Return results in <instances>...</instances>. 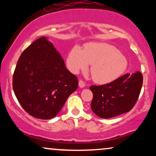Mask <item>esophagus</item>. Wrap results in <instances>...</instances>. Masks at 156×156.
<instances>
[{
  "mask_svg": "<svg viewBox=\"0 0 156 156\" xmlns=\"http://www.w3.org/2000/svg\"><path fill=\"white\" fill-rule=\"evenodd\" d=\"M78 86H79V87H80V88H83V87H85L86 84L84 83V82L83 81V80H80L79 81H78Z\"/></svg>",
  "mask_w": 156,
  "mask_h": 156,
  "instance_id": "obj_1",
  "label": "esophagus"
}]
</instances>
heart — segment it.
<instances>
[{
  "label": "heart",
  "instance_id": "1",
  "mask_svg": "<svg viewBox=\"0 0 156 156\" xmlns=\"http://www.w3.org/2000/svg\"><path fill=\"white\" fill-rule=\"evenodd\" d=\"M92 64L91 75L94 81L108 83L125 72L128 67L125 56L117 48L107 43H89L83 51L78 46L71 48L67 57V66L70 72L77 74Z\"/></svg>",
  "mask_w": 156,
  "mask_h": 156
}]
</instances>
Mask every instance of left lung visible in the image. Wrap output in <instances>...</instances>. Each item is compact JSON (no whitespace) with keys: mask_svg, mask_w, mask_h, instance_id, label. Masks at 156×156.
Here are the masks:
<instances>
[{"mask_svg":"<svg viewBox=\"0 0 156 156\" xmlns=\"http://www.w3.org/2000/svg\"><path fill=\"white\" fill-rule=\"evenodd\" d=\"M140 72L130 73L101 86H91L92 112L99 117L108 119L128 112L136 103L142 87Z\"/></svg>","mask_w":156,"mask_h":156,"instance_id":"left-lung-1","label":"left lung"}]
</instances>
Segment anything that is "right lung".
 <instances>
[{
    "label": "right lung",
    "mask_w": 156,
    "mask_h": 156,
    "mask_svg": "<svg viewBox=\"0 0 156 156\" xmlns=\"http://www.w3.org/2000/svg\"><path fill=\"white\" fill-rule=\"evenodd\" d=\"M12 86L20 104L32 117L57 115L78 88V78L66 68L60 53L45 37L24 50L13 75Z\"/></svg>",
    "instance_id": "right-lung-1"
}]
</instances>
